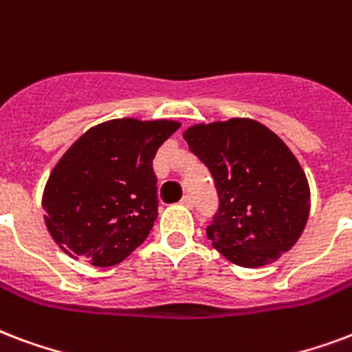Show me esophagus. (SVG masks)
<instances>
[{
	"label": "esophagus",
	"mask_w": 352,
	"mask_h": 352,
	"mask_svg": "<svg viewBox=\"0 0 352 352\" xmlns=\"http://www.w3.org/2000/svg\"><path fill=\"white\" fill-rule=\"evenodd\" d=\"M181 205H184L186 209H192V207H194V199H192V196H184L183 199H181Z\"/></svg>",
	"instance_id": "esophagus-1"
}]
</instances>
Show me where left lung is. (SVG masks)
I'll return each instance as SVG.
<instances>
[{"instance_id":"1","label":"left lung","mask_w":352,"mask_h":352,"mask_svg":"<svg viewBox=\"0 0 352 352\" xmlns=\"http://www.w3.org/2000/svg\"><path fill=\"white\" fill-rule=\"evenodd\" d=\"M209 168L220 207L207 236L231 263L256 269L295 246L309 214V186L287 145L246 117L184 130Z\"/></svg>"}]
</instances>
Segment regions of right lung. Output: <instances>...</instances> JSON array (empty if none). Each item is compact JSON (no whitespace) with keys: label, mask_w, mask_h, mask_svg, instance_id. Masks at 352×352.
I'll list each match as a JSON object with an SVG mask.
<instances>
[{"label":"right lung","mask_w":352,"mask_h":352,"mask_svg":"<svg viewBox=\"0 0 352 352\" xmlns=\"http://www.w3.org/2000/svg\"><path fill=\"white\" fill-rule=\"evenodd\" d=\"M181 123L111 119L72 143L44 186V222L70 257L113 267L134 252L158 216L156 151Z\"/></svg>","instance_id":"1"}]
</instances>
